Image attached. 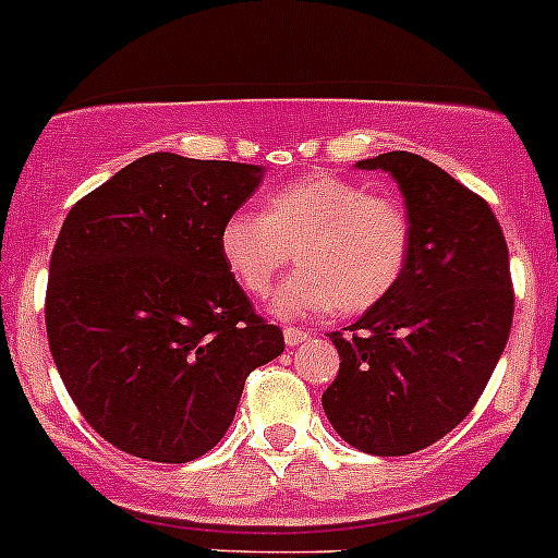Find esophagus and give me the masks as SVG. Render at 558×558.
<instances>
[{
    "instance_id": "obj_1",
    "label": "esophagus",
    "mask_w": 558,
    "mask_h": 558,
    "mask_svg": "<svg viewBox=\"0 0 558 558\" xmlns=\"http://www.w3.org/2000/svg\"><path fill=\"white\" fill-rule=\"evenodd\" d=\"M304 340H310V331L299 329V326H288V329H284V342H288V345H301Z\"/></svg>"
}]
</instances>
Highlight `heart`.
I'll use <instances>...</instances> for the list:
<instances>
[{
  "label": "heart",
  "mask_w": 558,
  "mask_h": 558,
  "mask_svg": "<svg viewBox=\"0 0 558 558\" xmlns=\"http://www.w3.org/2000/svg\"><path fill=\"white\" fill-rule=\"evenodd\" d=\"M218 252L234 282L265 299L293 252L299 270L276 290L279 318L367 313L401 282L412 252V218L392 196L354 179L315 173L268 193L263 216L238 209L218 232Z\"/></svg>",
  "instance_id": "heart-1"
}]
</instances>
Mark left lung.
I'll return each mask as SVG.
<instances>
[{
  "mask_svg": "<svg viewBox=\"0 0 558 558\" xmlns=\"http://www.w3.org/2000/svg\"><path fill=\"white\" fill-rule=\"evenodd\" d=\"M390 173L412 218L407 270L349 335L331 331L340 371L324 412L373 457L428 448L476 407L509 340V248L482 196L409 151L360 160Z\"/></svg>",
  "mask_w": 558,
  "mask_h": 558,
  "instance_id": "1",
  "label": "left lung"
}]
</instances>
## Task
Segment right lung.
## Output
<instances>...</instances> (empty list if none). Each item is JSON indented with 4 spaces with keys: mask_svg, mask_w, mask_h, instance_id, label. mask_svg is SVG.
<instances>
[{
    "mask_svg": "<svg viewBox=\"0 0 558 558\" xmlns=\"http://www.w3.org/2000/svg\"><path fill=\"white\" fill-rule=\"evenodd\" d=\"M265 168L155 151L71 207L46 284L60 379L96 434L182 464L227 434L245 376L284 351L218 252Z\"/></svg>",
    "mask_w": 558,
    "mask_h": 558,
    "instance_id": "right-lung-1",
    "label": "right lung"
}]
</instances>
